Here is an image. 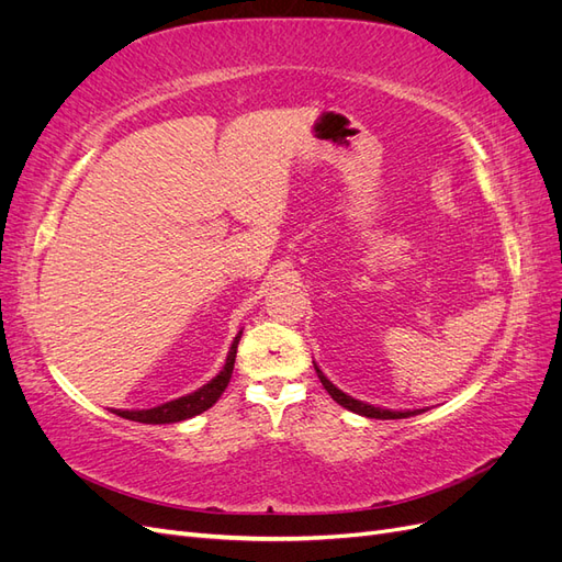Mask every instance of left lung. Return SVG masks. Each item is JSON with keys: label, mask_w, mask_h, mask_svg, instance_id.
Here are the masks:
<instances>
[{"label": "left lung", "mask_w": 562, "mask_h": 562, "mask_svg": "<svg viewBox=\"0 0 562 562\" xmlns=\"http://www.w3.org/2000/svg\"><path fill=\"white\" fill-rule=\"evenodd\" d=\"M314 368H316V375H318L321 384L326 386V391L333 396V401H337L339 405L347 407V411H351L356 415H363V417H370V419H403V417H411V415H419L422 413V411H405V413H401V411H382V407L368 405L363 401H356V398L347 396L345 391H339L326 375H323V372L318 370V366H314Z\"/></svg>", "instance_id": "left-lung-1"}]
</instances>
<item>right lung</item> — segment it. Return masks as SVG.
Wrapping results in <instances>:
<instances>
[{"label":"right lung","instance_id":"right-lung-1","mask_svg":"<svg viewBox=\"0 0 562 562\" xmlns=\"http://www.w3.org/2000/svg\"><path fill=\"white\" fill-rule=\"evenodd\" d=\"M239 339H241V333L234 337L232 349L227 353L225 368L220 370L209 384H203L201 389H196L194 394H187L182 398L168 401V403L157 405V407H149V411H112V413L119 415V417H124V419L143 422V424H173V422L190 419L194 415H201L203 411H209V407L215 405V401L223 396V391L227 389V384L232 380V370H234L236 347H239Z\"/></svg>","mask_w":562,"mask_h":562}]
</instances>
